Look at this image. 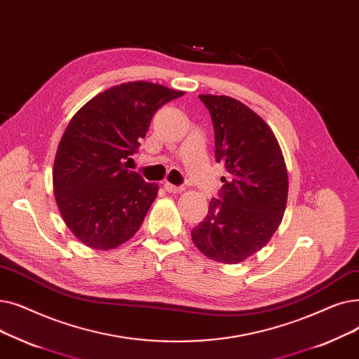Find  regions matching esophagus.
<instances>
[{"mask_svg":"<svg viewBox=\"0 0 359 359\" xmlns=\"http://www.w3.org/2000/svg\"><path fill=\"white\" fill-rule=\"evenodd\" d=\"M163 189L168 191V193H181L184 190V187L181 185H174L170 182H163Z\"/></svg>","mask_w":359,"mask_h":359,"instance_id":"34e87169","label":"esophagus"}]
</instances>
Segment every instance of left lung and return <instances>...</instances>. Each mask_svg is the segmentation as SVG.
I'll return each mask as SVG.
<instances>
[{
    "instance_id": "8db88e82",
    "label": "left lung",
    "mask_w": 359,
    "mask_h": 359,
    "mask_svg": "<svg viewBox=\"0 0 359 359\" xmlns=\"http://www.w3.org/2000/svg\"><path fill=\"white\" fill-rule=\"evenodd\" d=\"M212 115L216 162L228 177L219 198L191 231L210 260L235 264L260 251L279 228L287 201V170L276 135L264 119L229 96L200 95Z\"/></svg>"
}]
</instances>
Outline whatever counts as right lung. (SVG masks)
Returning a JSON list of instances; mask_svg holds the SVG:
<instances>
[{
  "label": "right lung",
  "mask_w": 359,
  "mask_h": 359,
  "mask_svg": "<svg viewBox=\"0 0 359 359\" xmlns=\"http://www.w3.org/2000/svg\"><path fill=\"white\" fill-rule=\"evenodd\" d=\"M158 83L128 81L96 95L68 123L55 155L53 181L60 213L74 236L111 250L139 231L159 185L127 169L151 116L182 96Z\"/></svg>",
  "instance_id": "1"
}]
</instances>
